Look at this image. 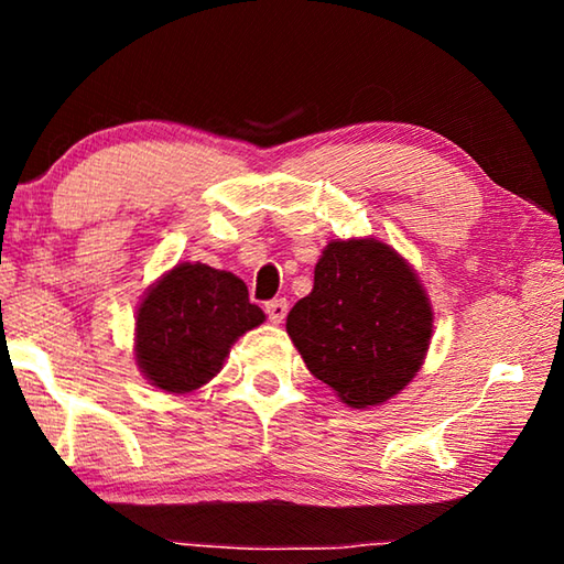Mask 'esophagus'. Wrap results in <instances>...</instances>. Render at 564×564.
<instances>
[{
  "label": "esophagus",
  "mask_w": 564,
  "mask_h": 564,
  "mask_svg": "<svg viewBox=\"0 0 564 564\" xmlns=\"http://www.w3.org/2000/svg\"><path fill=\"white\" fill-rule=\"evenodd\" d=\"M265 313H269V318L273 323H281L285 318V313H289V303H285L283 299L269 301V303H265Z\"/></svg>",
  "instance_id": "34e87169"
}]
</instances>
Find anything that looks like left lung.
<instances>
[{
	"label": "left lung",
	"instance_id": "obj_1",
	"mask_svg": "<svg viewBox=\"0 0 564 564\" xmlns=\"http://www.w3.org/2000/svg\"><path fill=\"white\" fill-rule=\"evenodd\" d=\"M285 330L305 368L350 408L380 405L423 366L433 308L415 271L376 238L330 241Z\"/></svg>",
	"mask_w": 564,
	"mask_h": 564
}]
</instances>
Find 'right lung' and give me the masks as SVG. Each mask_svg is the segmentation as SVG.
I'll return each mask as SVG.
<instances>
[{
	"label": "right lung",
	"mask_w": 564,
	"mask_h": 564,
	"mask_svg": "<svg viewBox=\"0 0 564 564\" xmlns=\"http://www.w3.org/2000/svg\"><path fill=\"white\" fill-rule=\"evenodd\" d=\"M263 321L238 275L178 263L139 305L137 362L151 386L191 393L221 370L234 340Z\"/></svg>",
	"instance_id": "right-lung-1"
}]
</instances>
